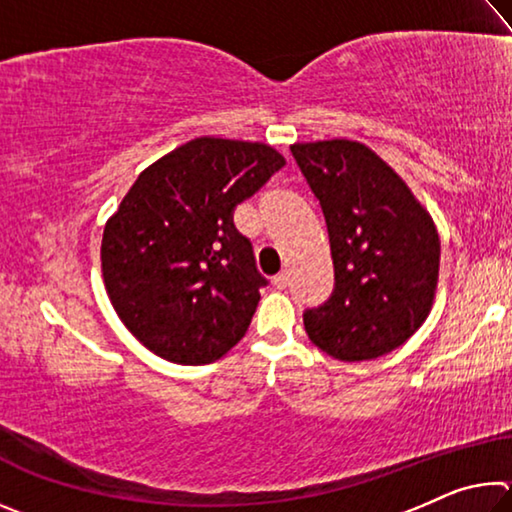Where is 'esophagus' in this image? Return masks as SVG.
Here are the masks:
<instances>
[{"instance_id":"1","label":"esophagus","mask_w":512,"mask_h":512,"mask_svg":"<svg viewBox=\"0 0 512 512\" xmlns=\"http://www.w3.org/2000/svg\"><path fill=\"white\" fill-rule=\"evenodd\" d=\"M273 284H275L277 289H287V287H289V273H287V271L277 273V275L273 277Z\"/></svg>"}]
</instances>
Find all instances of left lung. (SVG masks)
I'll return each instance as SVG.
<instances>
[{"label": "left lung", "mask_w": 512, "mask_h": 512, "mask_svg": "<svg viewBox=\"0 0 512 512\" xmlns=\"http://www.w3.org/2000/svg\"><path fill=\"white\" fill-rule=\"evenodd\" d=\"M323 210L334 291L305 311L309 339L339 361L400 348L427 320L440 239L429 212L368 146L325 140L291 146Z\"/></svg>", "instance_id": "1"}]
</instances>
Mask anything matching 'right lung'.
Instances as JSON below:
<instances>
[{"label":"right lung","mask_w":512,"mask_h":512,"mask_svg":"<svg viewBox=\"0 0 512 512\" xmlns=\"http://www.w3.org/2000/svg\"><path fill=\"white\" fill-rule=\"evenodd\" d=\"M284 164L268 144L196 137L137 176L103 230L101 271L144 348L203 366L241 341L268 280L232 214Z\"/></svg>","instance_id":"obj_1"}]
</instances>
